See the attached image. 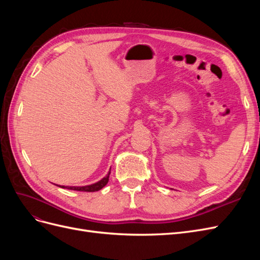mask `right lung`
<instances>
[{
	"instance_id": "1",
	"label": "right lung",
	"mask_w": 260,
	"mask_h": 260,
	"mask_svg": "<svg viewBox=\"0 0 260 260\" xmlns=\"http://www.w3.org/2000/svg\"><path fill=\"white\" fill-rule=\"evenodd\" d=\"M109 174H111V171L108 172V175L106 177H104L102 180H100L99 182L91 184V185H85V186H60V187H64V188H69V190H75V191H82V192H96L101 188H103L107 182H108V179H109Z\"/></svg>"
}]
</instances>
